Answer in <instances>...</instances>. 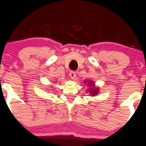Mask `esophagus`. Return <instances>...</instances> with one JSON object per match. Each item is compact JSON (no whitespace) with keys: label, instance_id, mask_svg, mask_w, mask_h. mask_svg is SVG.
<instances>
[{"label":"esophagus","instance_id":"34e87169","mask_svg":"<svg viewBox=\"0 0 146 146\" xmlns=\"http://www.w3.org/2000/svg\"><path fill=\"white\" fill-rule=\"evenodd\" d=\"M69 75H70V78H71L72 79H74L75 77H76V72L74 71H70Z\"/></svg>","mask_w":146,"mask_h":146}]
</instances>
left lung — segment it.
I'll use <instances>...</instances> for the list:
<instances>
[{"label":"left lung","mask_w":146,"mask_h":146,"mask_svg":"<svg viewBox=\"0 0 146 146\" xmlns=\"http://www.w3.org/2000/svg\"><path fill=\"white\" fill-rule=\"evenodd\" d=\"M88 86H90V87H92V88H89V92L91 94L92 96H93V95H96L98 93L99 90L98 88L94 87V86H94V83L91 81H88Z\"/></svg>","instance_id":"1"}]
</instances>
